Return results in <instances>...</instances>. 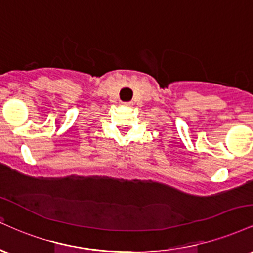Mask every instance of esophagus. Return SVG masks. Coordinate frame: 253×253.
Masks as SVG:
<instances>
[{"instance_id":"obj_1","label":"esophagus","mask_w":253,"mask_h":253,"mask_svg":"<svg viewBox=\"0 0 253 253\" xmlns=\"http://www.w3.org/2000/svg\"><path fill=\"white\" fill-rule=\"evenodd\" d=\"M123 104H124L125 107H128V108H129V107L133 106V102H124Z\"/></svg>"}]
</instances>
